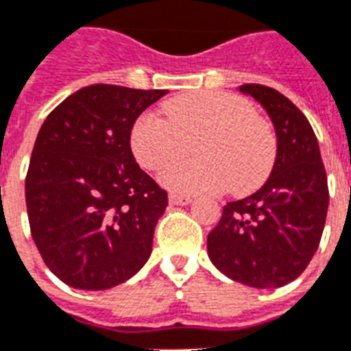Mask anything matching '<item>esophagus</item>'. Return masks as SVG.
<instances>
[{"label":"esophagus","mask_w":351,"mask_h":351,"mask_svg":"<svg viewBox=\"0 0 351 351\" xmlns=\"http://www.w3.org/2000/svg\"><path fill=\"white\" fill-rule=\"evenodd\" d=\"M168 201H170V205L184 206V205H190V203H192V197H190V195H178V194H170V197H168Z\"/></svg>","instance_id":"34e87169"}]
</instances>
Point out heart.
I'll list each match as a JSON object with an SVG mask.
<instances>
[{
    "label": "heart",
    "instance_id": "b5f03b06",
    "mask_svg": "<svg viewBox=\"0 0 351 351\" xmlns=\"http://www.w3.org/2000/svg\"><path fill=\"white\" fill-rule=\"evenodd\" d=\"M145 111L133 122L130 146L137 162L157 172L192 143L197 159L176 162L161 173L172 194L245 195L267 181L276 161V137L249 100L225 91H194Z\"/></svg>",
    "mask_w": 351,
    "mask_h": 351
}]
</instances>
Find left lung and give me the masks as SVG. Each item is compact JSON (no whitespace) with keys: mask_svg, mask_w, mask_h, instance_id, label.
Masks as SVG:
<instances>
[{"mask_svg":"<svg viewBox=\"0 0 351 351\" xmlns=\"http://www.w3.org/2000/svg\"><path fill=\"white\" fill-rule=\"evenodd\" d=\"M276 133V161L260 190L223 206L206 238L218 271L234 282L274 289L298 278L319 249L328 214V179L313 128L276 89L245 84Z\"/></svg>","mask_w":351,"mask_h":351,"instance_id":"8db88e82","label":"left lung"}]
</instances>
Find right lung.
Returning <instances> with one entry per match:
<instances>
[{
    "instance_id": "obj_1",
    "label": "right lung",
    "mask_w": 351,
    "mask_h": 351,
    "mask_svg": "<svg viewBox=\"0 0 351 351\" xmlns=\"http://www.w3.org/2000/svg\"><path fill=\"white\" fill-rule=\"evenodd\" d=\"M167 93L93 84L69 95L40 128L27 214L43 262L67 286L110 289L148 262L168 197L138 168L130 133Z\"/></svg>"
}]
</instances>
